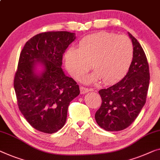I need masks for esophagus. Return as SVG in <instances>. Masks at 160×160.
<instances>
[{
    "label": "esophagus",
    "mask_w": 160,
    "mask_h": 160,
    "mask_svg": "<svg viewBox=\"0 0 160 160\" xmlns=\"http://www.w3.org/2000/svg\"><path fill=\"white\" fill-rule=\"evenodd\" d=\"M89 91H91V90H90L89 89H88V88H86L84 87H80L81 94H86V93H87V92H89Z\"/></svg>",
    "instance_id": "esophagus-1"
}]
</instances>
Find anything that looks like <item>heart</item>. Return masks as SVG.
<instances>
[{
  "instance_id": "b5f03b06",
  "label": "heart",
  "mask_w": 160,
  "mask_h": 160,
  "mask_svg": "<svg viewBox=\"0 0 160 160\" xmlns=\"http://www.w3.org/2000/svg\"><path fill=\"white\" fill-rule=\"evenodd\" d=\"M133 44L128 37L100 32L83 38L78 48L71 46L63 55L68 73L78 78L89 68L94 69L82 80L92 84L102 79L104 84H112L122 79L133 60Z\"/></svg>"
}]
</instances>
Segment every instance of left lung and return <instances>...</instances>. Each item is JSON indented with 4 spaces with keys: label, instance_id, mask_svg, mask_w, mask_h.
Segmentation results:
<instances>
[{
    "label": "left lung",
    "instance_id": "obj_1",
    "mask_svg": "<svg viewBox=\"0 0 160 160\" xmlns=\"http://www.w3.org/2000/svg\"><path fill=\"white\" fill-rule=\"evenodd\" d=\"M134 49L131 66L122 80L99 91L102 105L95 113V120L108 131H121L136 120L146 103L149 84L147 57L138 40L128 32Z\"/></svg>",
    "mask_w": 160,
    "mask_h": 160
}]
</instances>
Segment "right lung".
I'll return each instance as SVG.
<instances>
[{
    "label": "right lung",
    "mask_w": 160,
    "mask_h": 160,
    "mask_svg": "<svg viewBox=\"0 0 160 160\" xmlns=\"http://www.w3.org/2000/svg\"><path fill=\"white\" fill-rule=\"evenodd\" d=\"M75 39L66 31L40 33L21 52L13 87L19 110L36 130L53 133L63 128L69 104L80 94L61 68L63 54Z\"/></svg>",
    "instance_id": "1"
}]
</instances>
